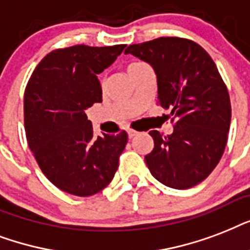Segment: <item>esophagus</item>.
I'll list each match as a JSON object with an SVG mask.
<instances>
[{
  "label": "esophagus",
  "instance_id": "1",
  "mask_svg": "<svg viewBox=\"0 0 250 250\" xmlns=\"http://www.w3.org/2000/svg\"><path fill=\"white\" fill-rule=\"evenodd\" d=\"M127 134H129V138H133L134 135L138 134V131L133 130V129H129V130H127Z\"/></svg>",
  "mask_w": 250,
  "mask_h": 250
}]
</instances>
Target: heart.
Returning a JSON list of instances; mask_svg holds the SVG:
<instances>
[{"instance_id": "b5f03b06", "label": "heart", "mask_w": 250, "mask_h": 250, "mask_svg": "<svg viewBox=\"0 0 250 250\" xmlns=\"http://www.w3.org/2000/svg\"><path fill=\"white\" fill-rule=\"evenodd\" d=\"M142 63H143V62H134V63H131L130 66H129V69H133V67L139 66V65H142ZM100 83L103 84V83H104V78H100Z\"/></svg>"}]
</instances>
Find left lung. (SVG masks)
Here are the masks:
<instances>
[{"mask_svg":"<svg viewBox=\"0 0 250 250\" xmlns=\"http://www.w3.org/2000/svg\"><path fill=\"white\" fill-rule=\"evenodd\" d=\"M125 53L154 67L158 104L171 109L173 133H148L154 148L145 156L147 167L167 187H194L219 163L231 123L229 95L215 62L199 44L176 36L133 44Z\"/></svg>","mask_w":250,"mask_h":250,"instance_id":"obj_1","label":"left lung"}]
</instances>
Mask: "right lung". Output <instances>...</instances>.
I'll use <instances>...</instances> for the list:
<instances>
[{
  "label": "right lung",
  "instance_id": "right-lung-1",
  "mask_svg": "<svg viewBox=\"0 0 250 250\" xmlns=\"http://www.w3.org/2000/svg\"><path fill=\"white\" fill-rule=\"evenodd\" d=\"M125 44L55 49L35 67L24 91V130L39 167L55 187L88 197L103 190L119 167L127 133L94 137L86 109L102 102L98 79Z\"/></svg>",
  "mask_w": 250,
  "mask_h": 250
}]
</instances>
